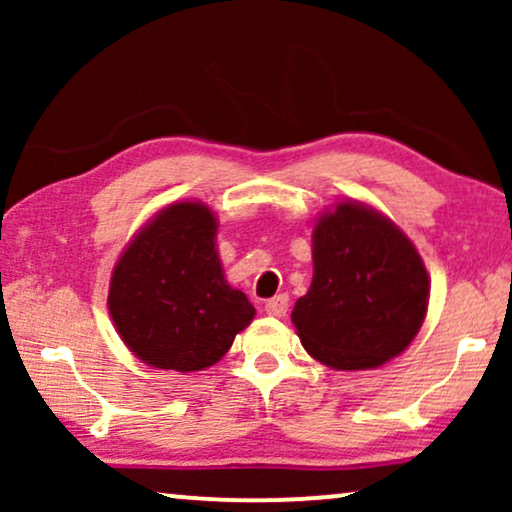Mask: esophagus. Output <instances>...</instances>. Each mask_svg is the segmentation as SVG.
Returning <instances> with one entry per match:
<instances>
[{
  "instance_id": "34e87169",
  "label": "esophagus",
  "mask_w": 512,
  "mask_h": 512,
  "mask_svg": "<svg viewBox=\"0 0 512 512\" xmlns=\"http://www.w3.org/2000/svg\"><path fill=\"white\" fill-rule=\"evenodd\" d=\"M286 310H289V296H275L270 298L268 303H265V312L270 314V317H284Z\"/></svg>"
}]
</instances>
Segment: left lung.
Instances as JSON below:
<instances>
[{
    "instance_id": "obj_1",
    "label": "left lung",
    "mask_w": 512,
    "mask_h": 512,
    "mask_svg": "<svg viewBox=\"0 0 512 512\" xmlns=\"http://www.w3.org/2000/svg\"><path fill=\"white\" fill-rule=\"evenodd\" d=\"M314 275L291 321L310 356L335 370H368L415 340L429 307V272L401 228L356 200L319 216Z\"/></svg>"
}]
</instances>
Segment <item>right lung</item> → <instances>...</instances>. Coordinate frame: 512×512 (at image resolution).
I'll list each match as a JSON object with an SVG mask.
<instances>
[{"mask_svg": "<svg viewBox=\"0 0 512 512\" xmlns=\"http://www.w3.org/2000/svg\"><path fill=\"white\" fill-rule=\"evenodd\" d=\"M216 216L202 202H172L118 258L109 314L139 361L193 373L221 361L254 305L223 277Z\"/></svg>", "mask_w": 512, "mask_h": 512, "instance_id": "obj_1", "label": "right lung"}]
</instances>
